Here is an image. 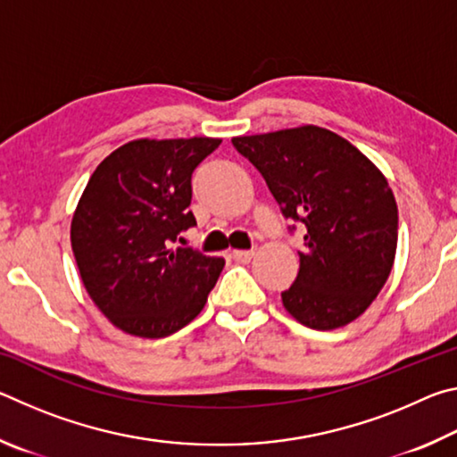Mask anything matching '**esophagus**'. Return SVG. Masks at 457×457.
<instances>
[{
	"mask_svg": "<svg viewBox=\"0 0 457 457\" xmlns=\"http://www.w3.org/2000/svg\"><path fill=\"white\" fill-rule=\"evenodd\" d=\"M253 250H234L231 252V258H234L236 262H250L253 258Z\"/></svg>",
	"mask_w": 457,
	"mask_h": 457,
	"instance_id": "esophagus-1",
	"label": "esophagus"
}]
</instances>
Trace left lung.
Returning <instances> with one entry per match:
<instances>
[{
	"mask_svg": "<svg viewBox=\"0 0 457 457\" xmlns=\"http://www.w3.org/2000/svg\"><path fill=\"white\" fill-rule=\"evenodd\" d=\"M231 143L264 177L284 218L306 228L298 276L282 292L286 311L314 330L359 319L395 262L399 215L385 175L346 138L314 125Z\"/></svg>",
	"mask_w": 457,
	"mask_h": 457,
	"instance_id": "obj_1",
	"label": "left lung"
}]
</instances>
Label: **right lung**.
<instances>
[{"label": "right lung", "instance_id": "1", "mask_svg": "<svg viewBox=\"0 0 457 457\" xmlns=\"http://www.w3.org/2000/svg\"><path fill=\"white\" fill-rule=\"evenodd\" d=\"M221 138H137L96 167L76 205L72 252L84 288L114 327L163 338L204 311L226 260L173 247L195 226L191 173Z\"/></svg>", "mask_w": 457, "mask_h": 457}]
</instances>
